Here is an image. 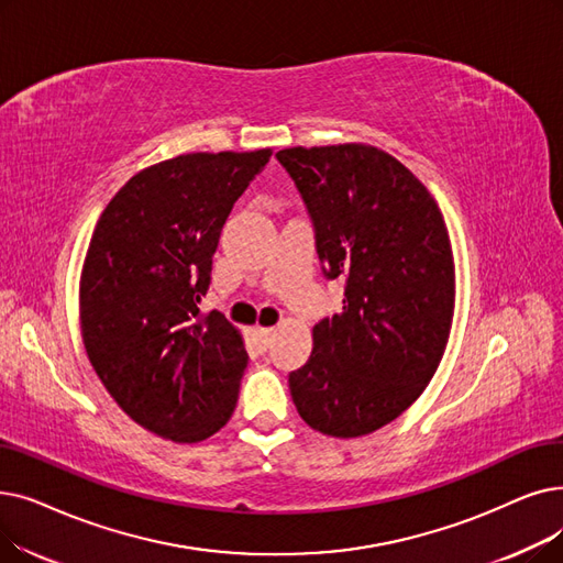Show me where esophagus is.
<instances>
[{"label": "esophagus", "instance_id": "34e87169", "mask_svg": "<svg viewBox=\"0 0 563 563\" xmlns=\"http://www.w3.org/2000/svg\"><path fill=\"white\" fill-rule=\"evenodd\" d=\"M257 333H260V340H262V345L266 347V345H268V342H272V338H274L276 329H274V327H266V329H257Z\"/></svg>", "mask_w": 563, "mask_h": 563}]
</instances>
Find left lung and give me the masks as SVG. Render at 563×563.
<instances>
[{
	"label": "left lung",
	"instance_id": "1",
	"mask_svg": "<svg viewBox=\"0 0 563 563\" xmlns=\"http://www.w3.org/2000/svg\"><path fill=\"white\" fill-rule=\"evenodd\" d=\"M301 192L322 274L345 278L342 312L312 329V354L289 373L301 419L361 437L398 419L444 356L455 266L428 188L377 146H291L276 154Z\"/></svg>",
	"mask_w": 563,
	"mask_h": 563
}]
</instances>
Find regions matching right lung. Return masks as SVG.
Here are the masks:
<instances>
[{
	"label": "right lung",
	"instance_id": "1",
	"mask_svg": "<svg viewBox=\"0 0 563 563\" xmlns=\"http://www.w3.org/2000/svg\"><path fill=\"white\" fill-rule=\"evenodd\" d=\"M272 150L184 154L142 169L103 209L80 278L87 356L129 417L195 444L221 430L249 365L241 333L200 297L241 192Z\"/></svg>",
	"mask_w": 563,
	"mask_h": 563
}]
</instances>
